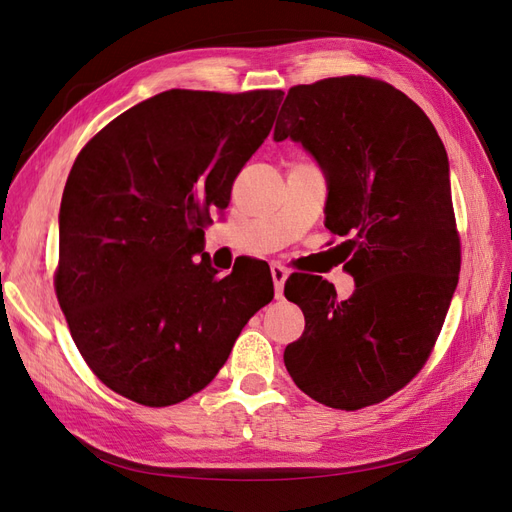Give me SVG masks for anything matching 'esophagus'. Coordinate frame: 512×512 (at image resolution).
I'll use <instances>...</instances> for the list:
<instances>
[{"label": "esophagus", "instance_id": "34e87169", "mask_svg": "<svg viewBox=\"0 0 512 512\" xmlns=\"http://www.w3.org/2000/svg\"><path fill=\"white\" fill-rule=\"evenodd\" d=\"M270 272H272V281H274V292H277V296L281 298V294H283V285H285V281H287V268L285 266H281V264H272L270 266Z\"/></svg>", "mask_w": 512, "mask_h": 512}]
</instances>
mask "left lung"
I'll list each match as a JSON object with an SVG mask.
<instances>
[{
	"label": "left lung",
	"instance_id": "8db88e82",
	"mask_svg": "<svg viewBox=\"0 0 512 512\" xmlns=\"http://www.w3.org/2000/svg\"><path fill=\"white\" fill-rule=\"evenodd\" d=\"M292 138L329 177L324 225L344 235V270L357 290L285 283L305 333L285 368L309 398L357 411L411 383L424 368L461 272L450 164L435 125L398 88L365 75L292 86L274 140Z\"/></svg>",
	"mask_w": 512,
	"mask_h": 512
}]
</instances>
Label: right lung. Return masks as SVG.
Listing matches in <instances>:
<instances>
[{
	"label": "right lung",
	"mask_w": 512,
	"mask_h": 512,
	"mask_svg": "<svg viewBox=\"0 0 512 512\" xmlns=\"http://www.w3.org/2000/svg\"><path fill=\"white\" fill-rule=\"evenodd\" d=\"M283 90L173 88L86 142L60 205L56 296L99 381L170 406L214 381L244 324L274 296L270 270L216 277L212 209L270 134Z\"/></svg>",
	"instance_id": "right-lung-1"
}]
</instances>
